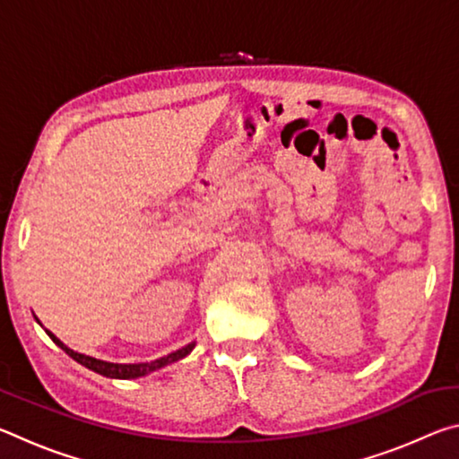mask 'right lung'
<instances>
[{"label":"right lung","mask_w":459,"mask_h":459,"mask_svg":"<svg viewBox=\"0 0 459 459\" xmlns=\"http://www.w3.org/2000/svg\"><path fill=\"white\" fill-rule=\"evenodd\" d=\"M38 320V317H36ZM38 324H40V320H38ZM46 333L52 338V342L56 346H60L62 351H65L68 356H71L73 360H76L79 364H82V367H87L89 370L97 372V375H103L107 378H123V380H129V378H139V377H145L150 375V372H155L160 368L168 367V364H172L176 360L184 359V356H188L192 352V348L196 346V342H190L188 346L180 348V351L176 352H169L168 356H161V359H155L152 362H135V364H119V362H107V360H99V359H92V356H87V354H81L73 351V348H68L65 342L58 340L56 336L50 330H46Z\"/></svg>","instance_id":"obj_1"}]
</instances>
